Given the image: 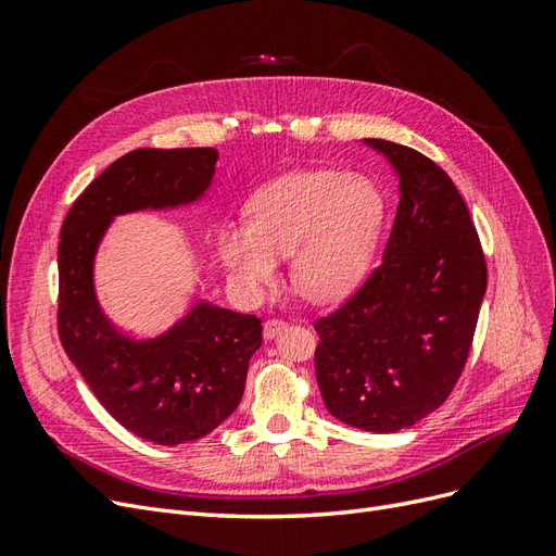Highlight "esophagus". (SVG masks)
Returning a JSON list of instances; mask_svg holds the SVG:
<instances>
[{
	"label": "esophagus",
	"instance_id": "obj_1",
	"mask_svg": "<svg viewBox=\"0 0 556 556\" xmlns=\"http://www.w3.org/2000/svg\"><path fill=\"white\" fill-rule=\"evenodd\" d=\"M282 329H288V323H282V319H278V317H268L266 323H264V339H266V341L276 339V336H278Z\"/></svg>",
	"mask_w": 556,
	"mask_h": 556
}]
</instances>
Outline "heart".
Listing matches in <instances>:
<instances>
[{"instance_id":"obj_1","label":"heart","mask_w":556,"mask_h":556,"mask_svg":"<svg viewBox=\"0 0 556 556\" xmlns=\"http://www.w3.org/2000/svg\"><path fill=\"white\" fill-rule=\"evenodd\" d=\"M382 220L384 199L366 176L296 172L252 194L245 225H220L215 250L250 299L274 288L278 257H290L294 288L311 301H333L357 290L371 271Z\"/></svg>"}]
</instances>
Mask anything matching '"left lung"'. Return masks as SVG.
Returning a JSON list of instances; mask_svg holds the SVG:
<instances>
[{"label":"left lung","instance_id":"left-lung-1","mask_svg":"<svg viewBox=\"0 0 556 556\" xmlns=\"http://www.w3.org/2000/svg\"><path fill=\"white\" fill-rule=\"evenodd\" d=\"M399 176L382 262L319 317L315 378L327 410L376 433L408 429L457 384L486 290L478 231L450 176L417 150L364 139Z\"/></svg>","mask_w":556,"mask_h":556}]
</instances>
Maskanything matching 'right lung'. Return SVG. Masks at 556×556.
<instances>
[{
  "label": "right lung",
  "mask_w": 556,
  "mask_h": 556,
  "mask_svg": "<svg viewBox=\"0 0 556 556\" xmlns=\"http://www.w3.org/2000/svg\"><path fill=\"white\" fill-rule=\"evenodd\" d=\"M215 148H139L99 174L64 217L58 248V331L66 357L125 429L157 445L204 439L237 410L262 319L208 301L155 339L117 331L94 294V255L115 215L199 201Z\"/></svg>",
  "instance_id": "right-lung-1"
}]
</instances>
